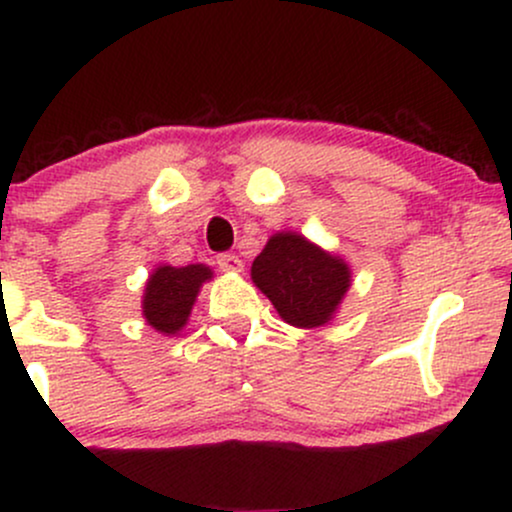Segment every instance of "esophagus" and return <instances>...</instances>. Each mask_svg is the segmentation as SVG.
<instances>
[{
  "instance_id": "1",
  "label": "esophagus",
  "mask_w": 512,
  "mask_h": 512,
  "mask_svg": "<svg viewBox=\"0 0 512 512\" xmlns=\"http://www.w3.org/2000/svg\"><path fill=\"white\" fill-rule=\"evenodd\" d=\"M216 262H219L221 272H243V260L238 255H231V252L228 255H219Z\"/></svg>"
}]
</instances>
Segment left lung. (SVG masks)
I'll use <instances>...</instances> for the list:
<instances>
[{"mask_svg": "<svg viewBox=\"0 0 512 512\" xmlns=\"http://www.w3.org/2000/svg\"><path fill=\"white\" fill-rule=\"evenodd\" d=\"M250 276L281 320L301 330L332 322L351 286L349 262L296 231L274 233Z\"/></svg>", "mask_w": 512, "mask_h": 512, "instance_id": "obj_1", "label": "left lung"}]
</instances>
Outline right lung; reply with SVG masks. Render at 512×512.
I'll list each match as a JSON object with an SVG mask.
<instances>
[{
  "label": "right lung",
  "instance_id": "add662e5",
  "mask_svg": "<svg viewBox=\"0 0 512 512\" xmlns=\"http://www.w3.org/2000/svg\"><path fill=\"white\" fill-rule=\"evenodd\" d=\"M211 279H214V272L207 264H187V267L156 264V269H151L146 279L142 296L146 325L166 337L178 334L190 320L199 289Z\"/></svg>",
  "mask_w": 512,
  "mask_h": 512
}]
</instances>
